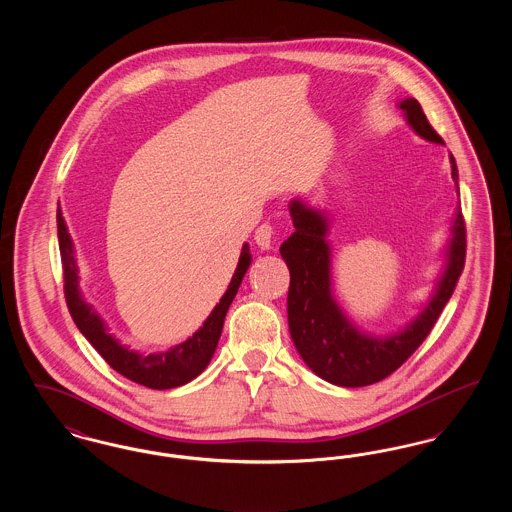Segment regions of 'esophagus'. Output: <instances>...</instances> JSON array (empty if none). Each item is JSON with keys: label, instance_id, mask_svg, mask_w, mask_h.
Wrapping results in <instances>:
<instances>
[{"label": "esophagus", "instance_id": "esophagus-1", "mask_svg": "<svg viewBox=\"0 0 512 512\" xmlns=\"http://www.w3.org/2000/svg\"><path fill=\"white\" fill-rule=\"evenodd\" d=\"M272 238H274V228L265 222L255 230V244L259 245L261 249H268L272 245Z\"/></svg>", "mask_w": 512, "mask_h": 512}]
</instances>
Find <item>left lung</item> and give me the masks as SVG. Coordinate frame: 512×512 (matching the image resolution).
<instances>
[{
	"label": "left lung",
	"mask_w": 512,
	"mask_h": 512,
	"mask_svg": "<svg viewBox=\"0 0 512 512\" xmlns=\"http://www.w3.org/2000/svg\"><path fill=\"white\" fill-rule=\"evenodd\" d=\"M399 107L405 111L416 134L443 144L416 99H403ZM451 171L459 188V171L453 155ZM290 215L295 232L282 244L280 253L290 268L288 324L301 359L322 380L343 388H361L384 380L428 338L443 307L455 292L466 257V226L461 207L453 222L449 261L436 295L403 332L384 340L355 330L332 297L330 247L324 240L328 230L326 219L301 201H292Z\"/></svg>",
	"instance_id": "left-lung-1"
}]
</instances>
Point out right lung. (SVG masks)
Segmentation results:
<instances>
[{
    "label": "right lung",
    "mask_w": 512,
    "mask_h": 512,
    "mask_svg": "<svg viewBox=\"0 0 512 512\" xmlns=\"http://www.w3.org/2000/svg\"><path fill=\"white\" fill-rule=\"evenodd\" d=\"M57 238H59V251H61V265H63V282H65V301L74 324L84 334V338L94 345V349L107 361V365L117 370L124 378L146 386L151 390H171L188 384L199 376L205 366L209 365L217 343L226 311L236 297L238 288L242 284L245 270L251 265V255L247 244L242 249L238 268L232 276V282L226 293L222 295L219 305L213 313L203 322V326L195 332L190 340L176 345L167 353L157 355H140L128 351L124 345L105 332L101 318L94 313L92 305H88L78 292V268L74 261L73 242L67 232V224L63 220L61 211L57 209Z\"/></svg>",
    "instance_id": "add662e5"
}]
</instances>
